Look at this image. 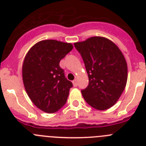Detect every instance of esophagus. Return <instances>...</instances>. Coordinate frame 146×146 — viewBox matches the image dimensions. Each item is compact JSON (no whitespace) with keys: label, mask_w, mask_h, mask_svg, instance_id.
Segmentation results:
<instances>
[{"label":"esophagus","mask_w":146,"mask_h":146,"mask_svg":"<svg viewBox=\"0 0 146 146\" xmlns=\"http://www.w3.org/2000/svg\"><path fill=\"white\" fill-rule=\"evenodd\" d=\"M72 83H73V86H74V87H77V80H74L73 82H72Z\"/></svg>","instance_id":"34e87169"}]
</instances>
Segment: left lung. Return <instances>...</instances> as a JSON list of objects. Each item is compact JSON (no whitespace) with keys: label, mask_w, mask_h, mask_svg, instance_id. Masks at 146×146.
I'll use <instances>...</instances> for the list:
<instances>
[{"label":"left lung","mask_w":146,"mask_h":146,"mask_svg":"<svg viewBox=\"0 0 146 146\" xmlns=\"http://www.w3.org/2000/svg\"><path fill=\"white\" fill-rule=\"evenodd\" d=\"M74 46L88 76V86L81 91L82 96L95 109H109L126 87L128 68L124 55L114 42L102 36L90 37Z\"/></svg>","instance_id":"1"}]
</instances>
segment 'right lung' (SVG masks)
<instances>
[{
    "instance_id": "obj_1",
    "label": "right lung",
    "mask_w": 146,
    "mask_h": 146,
    "mask_svg": "<svg viewBox=\"0 0 146 146\" xmlns=\"http://www.w3.org/2000/svg\"><path fill=\"white\" fill-rule=\"evenodd\" d=\"M73 49L71 43L42 40L28 50L23 60L24 87L32 102L47 113L57 112L66 104L72 83L59 66Z\"/></svg>"
}]
</instances>
